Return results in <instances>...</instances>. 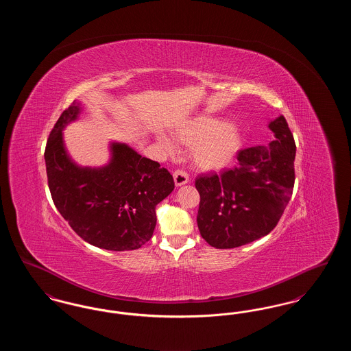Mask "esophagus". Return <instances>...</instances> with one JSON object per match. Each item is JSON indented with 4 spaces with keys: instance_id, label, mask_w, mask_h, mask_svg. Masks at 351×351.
I'll list each match as a JSON object with an SVG mask.
<instances>
[{
    "instance_id": "34e87169",
    "label": "esophagus",
    "mask_w": 351,
    "mask_h": 351,
    "mask_svg": "<svg viewBox=\"0 0 351 351\" xmlns=\"http://www.w3.org/2000/svg\"><path fill=\"white\" fill-rule=\"evenodd\" d=\"M173 180H175L176 186H180V185H184V184H186L189 182V175H188V172L184 171V169H176V171L173 172Z\"/></svg>"
}]
</instances>
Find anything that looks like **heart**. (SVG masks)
I'll use <instances>...</instances> for the list:
<instances>
[{
	"label": "heart",
	"instance_id": "heart-1",
	"mask_svg": "<svg viewBox=\"0 0 351 351\" xmlns=\"http://www.w3.org/2000/svg\"><path fill=\"white\" fill-rule=\"evenodd\" d=\"M176 139L192 146V159L202 169H218L225 167L241 146V134L232 122L221 123L212 117H199L183 125L175 132ZM166 149L171 143L160 138Z\"/></svg>",
	"mask_w": 351,
	"mask_h": 351
}]
</instances>
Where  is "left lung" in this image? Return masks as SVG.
I'll return each instance as SVG.
<instances>
[{"label":"left lung","instance_id":"obj_1","mask_svg":"<svg viewBox=\"0 0 351 351\" xmlns=\"http://www.w3.org/2000/svg\"><path fill=\"white\" fill-rule=\"evenodd\" d=\"M275 141L241 150L233 169L204 175L197 225L216 249H234L267 235L278 225L295 184L296 145L283 116L269 122Z\"/></svg>","mask_w":351,"mask_h":351}]
</instances>
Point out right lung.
Listing matches in <instances>:
<instances>
[{
	"label": "right lung",
	"mask_w": 351,
	"mask_h": 351,
	"mask_svg": "<svg viewBox=\"0 0 351 351\" xmlns=\"http://www.w3.org/2000/svg\"><path fill=\"white\" fill-rule=\"evenodd\" d=\"M80 113L73 101L56 121L45 160L51 197L85 242L105 250H135L150 241L155 208L173 191L172 175L125 143H112L105 167H79L68 156L63 129Z\"/></svg>",
	"instance_id": "obj_1"
}]
</instances>
